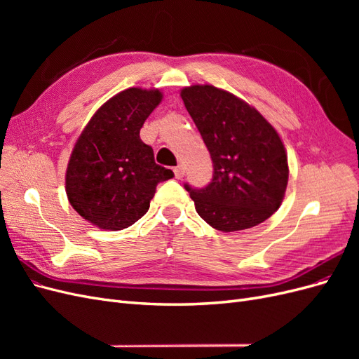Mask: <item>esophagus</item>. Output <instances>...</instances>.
Listing matches in <instances>:
<instances>
[{"label":"esophagus","mask_w":359,"mask_h":359,"mask_svg":"<svg viewBox=\"0 0 359 359\" xmlns=\"http://www.w3.org/2000/svg\"><path fill=\"white\" fill-rule=\"evenodd\" d=\"M173 173H175V178L177 180H181L184 175H186V170H184L182 166H178V168L173 169Z\"/></svg>","instance_id":"obj_1"}]
</instances>
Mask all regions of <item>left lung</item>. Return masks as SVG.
<instances>
[{
	"label": "left lung",
	"mask_w": 359,
	"mask_h": 359,
	"mask_svg": "<svg viewBox=\"0 0 359 359\" xmlns=\"http://www.w3.org/2000/svg\"><path fill=\"white\" fill-rule=\"evenodd\" d=\"M212 160L203 189L184 187L198 214L222 232L244 231L269 219L285 198L289 178L283 142L255 107L212 85L181 91Z\"/></svg>",
	"instance_id": "8db88e82"
}]
</instances>
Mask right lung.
<instances>
[{"label":"right lung","instance_id":"right-lung-1","mask_svg":"<svg viewBox=\"0 0 359 359\" xmlns=\"http://www.w3.org/2000/svg\"><path fill=\"white\" fill-rule=\"evenodd\" d=\"M160 100L158 90L128 88L114 95L73 148L66 173L69 202L100 229L121 231L136 223L147 214L157 184L173 178L139 136Z\"/></svg>","mask_w":359,"mask_h":359}]
</instances>
